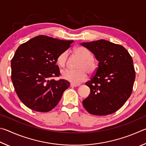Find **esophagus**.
Returning <instances> with one entry per match:
<instances>
[{"label": "esophagus", "mask_w": 146, "mask_h": 146, "mask_svg": "<svg viewBox=\"0 0 146 146\" xmlns=\"http://www.w3.org/2000/svg\"><path fill=\"white\" fill-rule=\"evenodd\" d=\"M80 85V84H79V83H70V86H78Z\"/></svg>", "instance_id": "esophagus-1"}]
</instances>
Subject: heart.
I'll use <instances>...</instances> for the list:
<instances>
[{
    "mask_svg": "<svg viewBox=\"0 0 146 146\" xmlns=\"http://www.w3.org/2000/svg\"><path fill=\"white\" fill-rule=\"evenodd\" d=\"M74 52L81 58L80 61L78 69L71 70L65 69L61 70V75L64 80L72 83H80L85 80L88 73L92 74L96 70L97 63L94 60L93 54L90 50L84 47H78L74 48ZM68 53L65 51L59 55L57 58V63L61 67L66 65Z\"/></svg>",
    "mask_w": 146,
    "mask_h": 146,
    "instance_id": "1",
    "label": "heart"
}]
</instances>
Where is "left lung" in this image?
Masks as SVG:
<instances>
[{
    "mask_svg": "<svg viewBox=\"0 0 146 146\" xmlns=\"http://www.w3.org/2000/svg\"><path fill=\"white\" fill-rule=\"evenodd\" d=\"M99 61L96 74L85 83L90 88L83 104L95 115L113 113L131 96L135 72L131 56L126 48L105 40L83 42Z\"/></svg>",
    "mask_w": 146,
    "mask_h": 146,
    "instance_id": "left-lung-1",
    "label": "left lung"
}]
</instances>
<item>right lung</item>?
Masks as SVG:
<instances>
[{
	"label": "right lung",
	"instance_id": "add662e5",
	"mask_svg": "<svg viewBox=\"0 0 146 146\" xmlns=\"http://www.w3.org/2000/svg\"><path fill=\"white\" fill-rule=\"evenodd\" d=\"M73 42L40 35L17 48L11 62V80L18 97L28 108L47 112L58 104L70 83L52 78L60 75L57 58Z\"/></svg>",
	"mask_w": 146,
	"mask_h": 146
}]
</instances>
